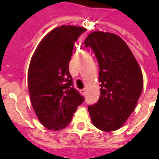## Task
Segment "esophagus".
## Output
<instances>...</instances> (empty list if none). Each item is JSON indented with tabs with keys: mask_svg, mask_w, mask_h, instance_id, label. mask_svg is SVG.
Instances as JSON below:
<instances>
[{
	"mask_svg": "<svg viewBox=\"0 0 159 159\" xmlns=\"http://www.w3.org/2000/svg\"><path fill=\"white\" fill-rule=\"evenodd\" d=\"M80 92H81V94H82L83 95H85V94H86V90L85 89H81V90H80Z\"/></svg>",
	"mask_w": 159,
	"mask_h": 159,
	"instance_id": "obj_1",
	"label": "esophagus"
}]
</instances>
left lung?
I'll return each mask as SVG.
<instances>
[{"instance_id":"1","label":"left lung","mask_w":159,"mask_h":159,"mask_svg":"<svg viewBox=\"0 0 159 159\" xmlns=\"http://www.w3.org/2000/svg\"><path fill=\"white\" fill-rule=\"evenodd\" d=\"M84 44L94 52L100 69V98L89 106L91 121L102 131H115L137 105L143 89L142 70L127 44L115 34L92 32Z\"/></svg>"}]
</instances>
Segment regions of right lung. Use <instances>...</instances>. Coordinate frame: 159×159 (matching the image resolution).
Wrapping results in <instances>:
<instances>
[{
	"label": "right lung",
	"instance_id": "obj_1",
	"mask_svg": "<svg viewBox=\"0 0 159 159\" xmlns=\"http://www.w3.org/2000/svg\"><path fill=\"white\" fill-rule=\"evenodd\" d=\"M85 30L71 25L54 28L32 56L28 75L31 105L40 122L49 130L68 126L84 101L73 87L69 62L75 42Z\"/></svg>",
	"mask_w": 159,
	"mask_h": 159
}]
</instances>
